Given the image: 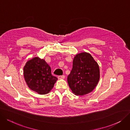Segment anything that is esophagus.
<instances>
[{"instance_id":"1","label":"esophagus","mask_w":130,"mask_h":130,"mask_svg":"<svg viewBox=\"0 0 130 130\" xmlns=\"http://www.w3.org/2000/svg\"><path fill=\"white\" fill-rule=\"evenodd\" d=\"M64 78H65V76H64V75H62V76H58V79H64Z\"/></svg>"}]
</instances>
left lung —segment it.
I'll return each instance as SVG.
<instances>
[{"mask_svg": "<svg viewBox=\"0 0 130 130\" xmlns=\"http://www.w3.org/2000/svg\"><path fill=\"white\" fill-rule=\"evenodd\" d=\"M72 68L67 78L72 92L77 95H84L92 92L100 78L99 67L93 57L87 53L77 54Z\"/></svg>", "mask_w": 130, "mask_h": 130, "instance_id": "1", "label": "left lung"}]
</instances>
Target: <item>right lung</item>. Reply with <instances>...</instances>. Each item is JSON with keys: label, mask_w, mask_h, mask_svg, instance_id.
I'll return each mask as SVG.
<instances>
[{"label": "right lung", "mask_w": 130, "mask_h": 130, "mask_svg": "<svg viewBox=\"0 0 130 130\" xmlns=\"http://www.w3.org/2000/svg\"><path fill=\"white\" fill-rule=\"evenodd\" d=\"M23 74L31 90L39 94H46L52 89L58 80L51 74V68L44 59L36 57L26 63Z\"/></svg>", "instance_id": "add662e5"}]
</instances>
